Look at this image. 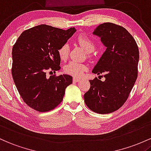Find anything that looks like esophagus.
<instances>
[{"label": "esophagus", "mask_w": 151, "mask_h": 151, "mask_svg": "<svg viewBox=\"0 0 151 151\" xmlns=\"http://www.w3.org/2000/svg\"><path fill=\"white\" fill-rule=\"evenodd\" d=\"M73 82H75V83L78 82V81H81V78H76V77H74L73 78Z\"/></svg>", "instance_id": "obj_1"}]
</instances>
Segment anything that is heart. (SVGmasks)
I'll return each mask as SVG.
<instances>
[{"label": "heart", "instance_id": "heart-1", "mask_svg": "<svg viewBox=\"0 0 151 151\" xmlns=\"http://www.w3.org/2000/svg\"><path fill=\"white\" fill-rule=\"evenodd\" d=\"M77 40L81 46L88 53H91L95 50L96 45H95L94 42L88 37L81 35L78 37ZM69 53H70V46L68 43L63 44L58 50L59 58L60 60H63V61L68 59ZM86 70H87L86 65L76 61H70L64 67V71L65 73L74 76V77H80L83 75L84 71Z\"/></svg>", "mask_w": 151, "mask_h": 151}]
</instances>
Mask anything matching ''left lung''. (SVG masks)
I'll list each match as a JSON object with an SVG mask.
<instances>
[{
	"label": "left lung",
	"instance_id": "obj_1",
	"mask_svg": "<svg viewBox=\"0 0 151 151\" xmlns=\"http://www.w3.org/2000/svg\"><path fill=\"white\" fill-rule=\"evenodd\" d=\"M93 34L101 38L106 50L92 72L104 73L106 80H90L84 101L93 112L108 114L119 109L129 96L138 77L139 50L133 37L121 25L102 23Z\"/></svg>",
	"mask_w": 151,
	"mask_h": 151
}]
</instances>
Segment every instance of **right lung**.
Instances as JSON below:
<instances>
[{
  "label": "right lung",
  "instance_id": "right-lung-1",
  "mask_svg": "<svg viewBox=\"0 0 151 151\" xmlns=\"http://www.w3.org/2000/svg\"><path fill=\"white\" fill-rule=\"evenodd\" d=\"M76 31L48 25L25 30L12 50V76L23 101L35 111L47 112L63 101L65 90L73 82L70 76L63 74L46 77V73L60 69L58 50Z\"/></svg>",
  "mask_w": 151,
  "mask_h": 151
}]
</instances>
